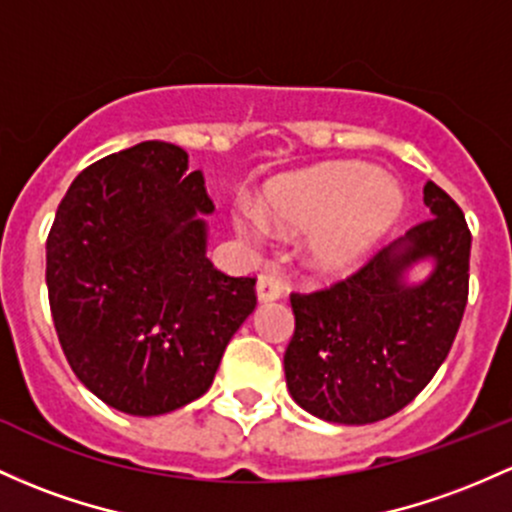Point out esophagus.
<instances>
[{"instance_id":"1","label":"esophagus","mask_w":512,"mask_h":512,"mask_svg":"<svg viewBox=\"0 0 512 512\" xmlns=\"http://www.w3.org/2000/svg\"><path fill=\"white\" fill-rule=\"evenodd\" d=\"M284 296V282L274 272H262L257 277V299L262 303L277 301Z\"/></svg>"}]
</instances>
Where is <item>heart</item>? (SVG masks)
<instances>
[{
    "label": "heart",
    "instance_id": "b5f03b06",
    "mask_svg": "<svg viewBox=\"0 0 512 512\" xmlns=\"http://www.w3.org/2000/svg\"><path fill=\"white\" fill-rule=\"evenodd\" d=\"M403 206V189L389 174L367 162H323L269 179L260 209L238 204L230 223L250 243L267 238L269 223L284 233H303V269L320 279H342L396 228Z\"/></svg>",
    "mask_w": 512,
    "mask_h": 512
}]
</instances>
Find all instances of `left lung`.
<instances>
[{"label":"left lung","mask_w":512,"mask_h":512,"mask_svg":"<svg viewBox=\"0 0 512 512\" xmlns=\"http://www.w3.org/2000/svg\"><path fill=\"white\" fill-rule=\"evenodd\" d=\"M430 218L333 289L291 294L294 338L284 352L291 398L320 420L367 425L398 413L445 362L469 296L464 213L428 182ZM428 264L423 280L412 269Z\"/></svg>","instance_id":"1"}]
</instances>
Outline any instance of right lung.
<instances>
[{
	"label": "right lung",
	"mask_w": 512,
	"mask_h": 512,
	"mask_svg": "<svg viewBox=\"0 0 512 512\" xmlns=\"http://www.w3.org/2000/svg\"><path fill=\"white\" fill-rule=\"evenodd\" d=\"M211 213L204 174L165 140L94 162L60 201L50 313L72 372L106 406L150 418L204 396L255 311V279L206 257Z\"/></svg>",
	"instance_id": "obj_1"
}]
</instances>
